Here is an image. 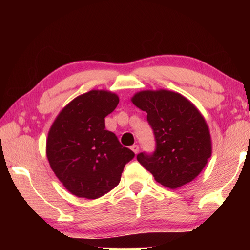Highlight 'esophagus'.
<instances>
[{
  "label": "esophagus",
  "instance_id": "34e87169",
  "mask_svg": "<svg viewBox=\"0 0 250 250\" xmlns=\"http://www.w3.org/2000/svg\"><path fill=\"white\" fill-rule=\"evenodd\" d=\"M131 150L133 151L135 155H137V153H139V151H140V147H139V145H133V146H131Z\"/></svg>",
  "mask_w": 250,
  "mask_h": 250
}]
</instances>
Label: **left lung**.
<instances>
[{
    "instance_id": "left-lung-1",
    "label": "left lung",
    "mask_w": 250,
    "mask_h": 250,
    "mask_svg": "<svg viewBox=\"0 0 250 250\" xmlns=\"http://www.w3.org/2000/svg\"><path fill=\"white\" fill-rule=\"evenodd\" d=\"M132 102L147 113L156 141L155 151L140 152L137 161L164 187L175 189L192 182L211 155L208 126L198 108L167 90L141 91Z\"/></svg>"
}]
</instances>
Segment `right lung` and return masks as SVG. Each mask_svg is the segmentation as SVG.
Segmentation results:
<instances>
[{"label": "right lung", "instance_id": "obj_1", "mask_svg": "<svg viewBox=\"0 0 250 250\" xmlns=\"http://www.w3.org/2000/svg\"><path fill=\"white\" fill-rule=\"evenodd\" d=\"M119 103L115 93L92 90L74 99L58 115L47 139V158L74 195L98 199L119 184L134 152L105 130V117Z\"/></svg>", "mask_w": 250, "mask_h": 250}]
</instances>
